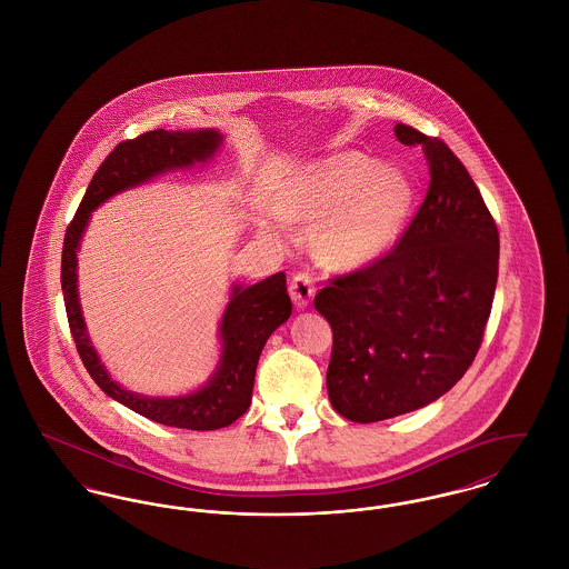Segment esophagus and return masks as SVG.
I'll list each match as a JSON object with an SVG mask.
<instances>
[{"instance_id":"34e87169","label":"esophagus","mask_w":569,"mask_h":569,"mask_svg":"<svg viewBox=\"0 0 569 569\" xmlns=\"http://www.w3.org/2000/svg\"><path fill=\"white\" fill-rule=\"evenodd\" d=\"M315 280H312V276L310 273H306V271H299L296 273L293 278H291V284H289V293H291V299H293V303L298 306V308H306L312 298H315Z\"/></svg>"}]
</instances>
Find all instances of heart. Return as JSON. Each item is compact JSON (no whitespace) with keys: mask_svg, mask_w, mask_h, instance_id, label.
Returning a JSON list of instances; mask_svg holds the SVG:
<instances>
[{"mask_svg":"<svg viewBox=\"0 0 569 569\" xmlns=\"http://www.w3.org/2000/svg\"><path fill=\"white\" fill-rule=\"evenodd\" d=\"M411 183L391 169H377L359 153L323 162L303 197L287 206L293 220H323L317 250L329 266L359 270L381 259L398 240L411 210Z\"/></svg>","mask_w":569,"mask_h":569,"instance_id":"b5f03b06","label":"heart"}]
</instances>
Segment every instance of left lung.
Wrapping results in <instances>:
<instances>
[{
	"mask_svg": "<svg viewBox=\"0 0 569 569\" xmlns=\"http://www.w3.org/2000/svg\"><path fill=\"white\" fill-rule=\"evenodd\" d=\"M393 134L426 153V199L388 254L315 298L333 331L329 402L359 423L421 409L462 379L499 276V231L465 164L411 126Z\"/></svg>",
	"mask_w": 569,
	"mask_h": 569,
	"instance_id": "1",
	"label": "left lung"
}]
</instances>
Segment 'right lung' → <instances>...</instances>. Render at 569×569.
I'll list each match as a JSON object with an SVG mask.
<instances>
[{"instance_id": "1", "label": "right lung", "mask_w": 569, "mask_h": 569, "mask_svg": "<svg viewBox=\"0 0 569 569\" xmlns=\"http://www.w3.org/2000/svg\"><path fill=\"white\" fill-rule=\"evenodd\" d=\"M220 143L222 134L213 128L176 132L158 128L120 143L93 173L74 220L66 229L61 250V291L68 323L81 361L96 386L143 418L188 430H218L248 411L261 351L271 331L291 317L284 273L278 271L250 287L233 284L218 331L222 342L220 359L203 388L169 398L143 396L113 381L91 345L77 289V250L90 222L91 211L98 206L162 173L208 162Z\"/></svg>"}]
</instances>
